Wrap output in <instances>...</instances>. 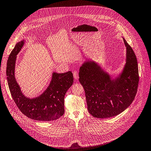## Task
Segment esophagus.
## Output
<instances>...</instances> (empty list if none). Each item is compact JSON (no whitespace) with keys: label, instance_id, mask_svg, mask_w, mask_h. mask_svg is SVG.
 Here are the masks:
<instances>
[{"label":"esophagus","instance_id":"34e87169","mask_svg":"<svg viewBox=\"0 0 151 151\" xmlns=\"http://www.w3.org/2000/svg\"><path fill=\"white\" fill-rule=\"evenodd\" d=\"M73 77H74L75 79H78V78H79V74H78V71L75 70V71L73 72Z\"/></svg>","mask_w":151,"mask_h":151}]
</instances>
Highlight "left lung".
<instances>
[{"label": "left lung", "instance_id": "obj_1", "mask_svg": "<svg viewBox=\"0 0 151 151\" xmlns=\"http://www.w3.org/2000/svg\"><path fill=\"white\" fill-rule=\"evenodd\" d=\"M126 63L115 79L94 61L85 62L79 69V82L83 86L88 110L93 117L108 118L124 111L134 101L139 82L136 55L126 40Z\"/></svg>", "mask_w": 151, "mask_h": 151}]
</instances>
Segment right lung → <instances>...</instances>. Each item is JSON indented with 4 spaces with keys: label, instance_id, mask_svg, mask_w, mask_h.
Masks as SVG:
<instances>
[{
    "label": "right lung",
    "instance_id": "1",
    "mask_svg": "<svg viewBox=\"0 0 151 151\" xmlns=\"http://www.w3.org/2000/svg\"><path fill=\"white\" fill-rule=\"evenodd\" d=\"M24 40L16 44L7 62L6 76L11 95L19 109L28 118L39 121L58 119L65 113L64 98L73 82V73H52L49 86L42 95L35 98L25 96L14 77L16 56L24 45Z\"/></svg>",
    "mask_w": 151,
    "mask_h": 151
}]
</instances>
